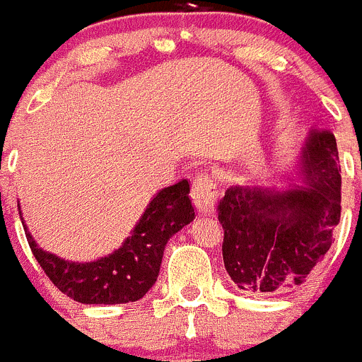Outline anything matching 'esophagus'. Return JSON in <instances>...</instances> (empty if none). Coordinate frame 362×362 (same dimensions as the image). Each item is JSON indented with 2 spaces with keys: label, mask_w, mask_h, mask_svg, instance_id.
Listing matches in <instances>:
<instances>
[{
  "label": "esophagus",
  "mask_w": 362,
  "mask_h": 362,
  "mask_svg": "<svg viewBox=\"0 0 362 362\" xmlns=\"http://www.w3.org/2000/svg\"><path fill=\"white\" fill-rule=\"evenodd\" d=\"M218 189L215 182L211 180L208 175L198 177L192 184L191 189V199L194 206L198 208L199 214H211L215 208V202H217Z\"/></svg>",
  "instance_id": "1"
}]
</instances>
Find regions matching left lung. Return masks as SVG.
<instances>
[{
	"instance_id": "8db88e82",
	"label": "left lung",
	"mask_w": 362,
	"mask_h": 362,
	"mask_svg": "<svg viewBox=\"0 0 362 362\" xmlns=\"http://www.w3.org/2000/svg\"><path fill=\"white\" fill-rule=\"evenodd\" d=\"M305 185L287 191L235 185L218 203L226 272L247 294H280L306 282L341 215L337 140L312 131L303 151Z\"/></svg>"
}]
</instances>
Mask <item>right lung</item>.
Segmentation results:
<instances>
[{
  "mask_svg": "<svg viewBox=\"0 0 362 362\" xmlns=\"http://www.w3.org/2000/svg\"><path fill=\"white\" fill-rule=\"evenodd\" d=\"M189 199V182L180 180L158 192L133 235L120 249L93 262H69L43 252L25 231L33 255L50 282L83 305H120L138 301L147 294L159 275L168 240L194 221Z\"/></svg>",
  "mask_w": 362,
  "mask_h": 362,
  "instance_id": "right-lung-1",
  "label": "right lung"
}]
</instances>
